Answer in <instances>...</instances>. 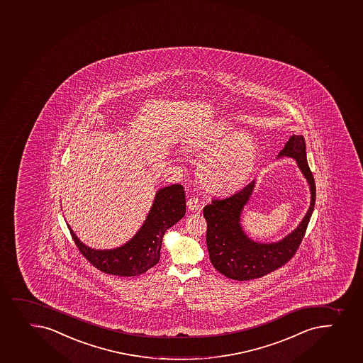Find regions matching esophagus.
<instances>
[{
    "label": "esophagus",
    "mask_w": 363,
    "mask_h": 363,
    "mask_svg": "<svg viewBox=\"0 0 363 363\" xmlns=\"http://www.w3.org/2000/svg\"><path fill=\"white\" fill-rule=\"evenodd\" d=\"M187 206H188V210L191 211H196L200 208V201H199L198 198H195V196H191V198H188L187 200Z\"/></svg>",
    "instance_id": "34e87169"
}]
</instances>
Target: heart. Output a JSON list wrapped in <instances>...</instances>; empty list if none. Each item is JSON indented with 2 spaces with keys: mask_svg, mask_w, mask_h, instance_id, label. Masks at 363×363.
<instances>
[{
  "mask_svg": "<svg viewBox=\"0 0 363 363\" xmlns=\"http://www.w3.org/2000/svg\"><path fill=\"white\" fill-rule=\"evenodd\" d=\"M189 151L203 157L199 164V179L212 191H230L240 187L254 163L252 140L247 135H235L226 123L193 140Z\"/></svg>",
  "mask_w": 363,
  "mask_h": 363,
  "instance_id": "obj_1",
  "label": "heart"
}]
</instances>
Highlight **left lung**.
<instances>
[{
  "label": "left lung",
  "mask_w": 363,
  "mask_h": 363,
  "mask_svg": "<svg viewBox=\"0 0 363 363\" xmlns=\"http://www.w3.org/2000/svg\"><path fill=\"white\" fill-rule=\"evenodd\" d=\"M294 158L310 186L311 202L303 220L296 230L274 243H259L249 238L240 225V214L254 191L255 181L235 194L225 199H213L205 206L207 221L206 243L214 268L232 280L247 281L264 277L284 266L303 240L314 210L315 184L306 160V145L303 135L288 139L277 158Z\"/></svg>",
  "instance_id": "8db88e82"
}]
</instances>
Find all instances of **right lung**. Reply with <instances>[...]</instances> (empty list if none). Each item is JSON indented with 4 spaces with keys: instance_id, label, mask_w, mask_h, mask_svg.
Returning <instances> with one entry per match:
<instances>
[{
    "instance_id": "add662e5",
    "label": "right lung",
    "mask_w": 363,
    "mask_h": 363,
    "mask_svg": "<svg viewBox=\"0 0 363 363\" xmlns=\"http://www.w3.org/2000/svg\"><path fill=\"white\" fill-rule=\"evenodd\" d=\"M186 214V193L181 184H172L156 193L142 228L128 243L111 250L86 247L67 225L79 252L95 268L116 277H137L157 264L165 231Z\"/></svg>"
}]
</instances>
